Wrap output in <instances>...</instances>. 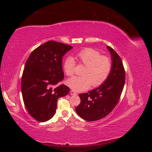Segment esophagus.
<instances>
[{"instance_id": "obj_1", "label": "esophagus", "mask_w": 152, "mask_h": 152, "mask_svg": "<svg viewBox=\"0 0 152 152\" xmlns=\"http://www.w3.org/2000/svg\"><path fill=\"white\" fill-rule=\"evenodd\" d=\"M70 94L72 95H77V93H76V92L75 91H73V90H71L70 91Z\"/></svg>"}]
</instances>
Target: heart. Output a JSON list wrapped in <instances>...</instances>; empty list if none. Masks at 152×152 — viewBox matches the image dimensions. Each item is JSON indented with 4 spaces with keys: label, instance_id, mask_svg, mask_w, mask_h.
I'll return each instance as SVG.
<instances>
[{
    "label": "heart",
    "instance_id": "b5f03b06",
    "mask_svg": "<svg viewBox=\"0 0 152 152\" xmlns=\"http://www.w3.org/2000/svg\"><path fill=\"white\" fill-rule=\"evenodd\" d=\"M76 59L79 64L85 65L82 76H75L68 79L67 85L75 91H84L92 85L99 87L107 80L111 73L112 62L107 56L102 55L95 49L87 48L76 54ZM75 61L73 58L67 57L63 63L65 73L72 75L75 72Z\"/></svg>",
    "mask_w": 152,
    "mask_h": 152
}]
</instances>
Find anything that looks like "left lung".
<instances>
[{
  "mask_svg": "<svg viewBox=\"0 0 152 152\" xmlns=\"http://www.w3.org/2000/svg\"><path fill=\"white\" fill-rule=\"evenodd\" d=\"M112 69L107 80L98 88L79 94L80 103L75 108L77 113L87 121H95L111 112L120 99L126 80V72L121 57L111 47Z\"/></svg>",
  "mask_w": 152,
  "mask_h": 152,
  "instance_id": "left-lung-1",
  "label": "left lung"
}]
</instances>
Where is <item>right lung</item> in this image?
I'll return each mask as SVG.
<instances>
[{
  "instance_id": "right-lung-1",
  "label": "right lung",
  "mask_w": 152,
  "mask_h": 152,
  "mask_svg": "<svg viewBox=\"0 0 152 152\" xmlns=\"http://www.w3.org/2000/svg\"><path fill=\"white\" fill-rule=\"evenodd\" d=\"M72 48L49 40L35 49L27 59L21 77V93L27 111L37 121L44 122L51 118L58 99L70 91L63 84L54 87L64 79L63 56Z\"/></svg>"
}]
</instances>
